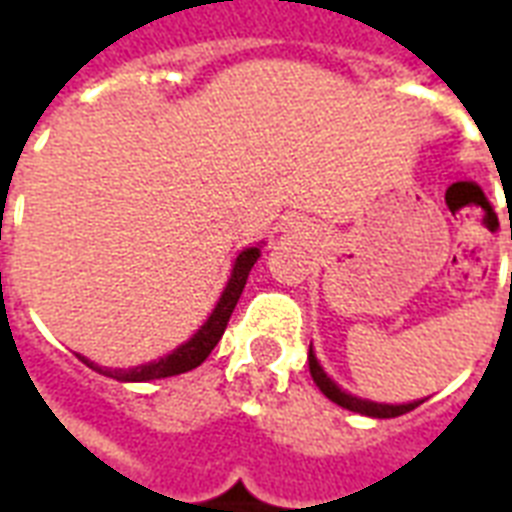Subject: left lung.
Segmentation results:
<instances>
[{"instance_id": "obj_1", "label": "left lung", "mask_w": 512, "mask_h": 512, "mask_svg": "<svg viewBox=\"0 0 512 512\" xmlns=\"http://www.w3.org/2000/svg\"><path fill=\"white\" fill-rule=\"evenodd\" d=\"M308 366H311V377L313 382L319 385V390L329 401H335L342 409H350L356 414H366V417H377V420H390V417H401V414L412 412L414 406H420L422 401H409V404H377V401H369V398H358L348 390H342L327 372L324 366L319 364V358L313 353V342H311V353H308Z\"/></svg>"}]
</instances>
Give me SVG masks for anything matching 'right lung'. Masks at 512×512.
Listing matches in <instances>:
<instances>
[{
  "label": "right lung",
  "mask_w": 512,
  "mask_h": 512,
  "mask_svg": "<svg viewBox=\"0 0 512 512\" xmlns=\"http://www.w3.org/2000/svg\"><path fill=\"white\" fill-rule=\"evenodd\" d=\"M257 257H260V244L257 247H247L241 249L239 257L233 260V271H231V279L225 284L223 295L217 300V305L212 308V313L207 316V321L201 324L193 337L183 342V345H177L172 353L167 356L156 358V361H148V364H140V366H132V369H108V366H98L95 361L84 356H76L82 358L84 364L95 369L98 374L103 377H114L119 382H148V380H162V377H175V374H183V372H191L196 369L199 364H204V358L212 353L220 337H223L225 327H228V319H231L233 308L239 303L241 292H244V284H247V276L252 271V265L257 263Z\"/></svg>",
  "instance_id": "right-lung-1"
}]
</instances>
